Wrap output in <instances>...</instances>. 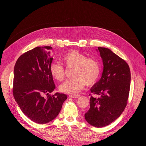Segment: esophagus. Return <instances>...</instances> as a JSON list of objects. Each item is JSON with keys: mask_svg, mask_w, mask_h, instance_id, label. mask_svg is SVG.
<instances>
[{"mask_svg": "<svg viewBox=\"0 0 146 146\" xmlns=\"http://www.w3.org/2000/svg\"><path fill=\"white\" fill-rule=\"evenodd\" d=\"M69 98H78L80 96L78 94H72L68 96Z\"/></svg>", "mask_w": 146, "mask_h": 146, "instance_id": "esophagus-1", "label": "esophagus"}]
</instances>
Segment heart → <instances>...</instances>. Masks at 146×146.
<instances>
[{"label":"heart","instance_id":"1","mask_svg":"<svg viewBox=\"0 0 146 146\" xmlns=\"http://www.w3.org/2000/svg\"><path fill=\"white\" fill-rule=\"evenodd\" d=\"M63 62L67 67H73L72 76L60 86L63 93L75 94L82 90L87 84L91 86L98 81L101 74L99 61L94 58H88L84 54L78 51H71L63 56ZM50 71L54 79L62 81L65 77L64 67L58 63L51 64Z\"/></svg>","mask_w":146,"mask_h":146}]
</instances>
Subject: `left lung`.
I'll return each mask as SVG.
<instances>
[{"label":"left lung","instance_id":"8db88e82","mask_svg":"<svg viewBox=\"0 0 146 146\" xmlns=\"http://www.w3.org/2000/svg\"><path fill=\"white\" fill-rule=\"evenodd\" d=\"M102 58V77L90 89V108L85 114L94 127H104L112 123L127 104L131 82L128 64L111 50L98 47Z\"/></svg>","mask_w":146,"mask_h":146}]
</instances>
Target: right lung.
<instances>
[{
  "label": "right lung",
  "mask_w": 146,
  "mask_h": 146,
  "mask_svg": "<svg viewBox=\"0 0 146 146\" xmlns=\"http://www.w3.org/2000/svg\"><path fill=\"white\" fill-rule=\"evenodd\" d=\"M51 47H37L21 55L14 67L13 94L20 109L37 124H46L59 113L67 95L50 94L56 86L50 71Z\"/></svg>",
  "instance_id": "obj_1"
}]
</instances>
